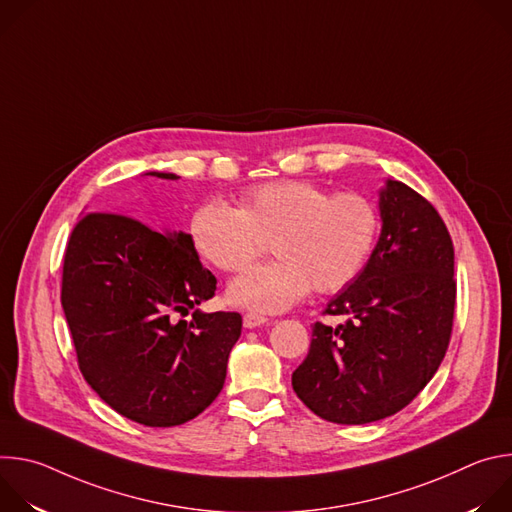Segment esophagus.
<instances>
[{"label": "esophagus", "instance_id": "34e87169", "mask_svg": "<svg viewBox=\"0 0 512 512\" xmlns=\"http://www.w3.org/2000/svg\"><path fill=\"white\" fill-rule=\"evenodd\" d=\"M267 322H269V320H267L265 316L257 314V312H247V314L243 316L245 328H257V326H263V324H267Z\"/></svg>", "mask_w": 512, "mask_h": 512}]
</instances>
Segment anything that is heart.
I'll list each match as a JSON object with an SVG mask.
<instances>
[{
  "label": "heart",
  "mask_w": 512,
  "mask_h": 512,
  "mask_svg": "<svg viewBox=\"0 0 512 512\" xmlns=\"http://www.w3.org/2000/svg\"><path fill=\"white\" fill-rule=\"evenodd\" d=\"M381 233V212L367 194L332 192L310 180L245 188L239 206L208 200L192 216L198 253L225 273L247 271L267 249L275 261L229 289V300L257 312H281L314 287L336 294L369 263Z\"/></svg>",
  "instance_id": "1"
}]
</instances>
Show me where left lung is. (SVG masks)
<instances>
[{
	"label": "left lung",
	"instance_id": "obj_1",
	"mask_svg": "<svg viewBox=\"0 0 512 512\" xmlns=\"http://www.w3.org/2000/svg\"><path fill=\"white\" fill-rule=\"evenodd\" d=\"M379 208L383 229L369 263L324 310L346 322H316L291 375L308 409L342 425L407 407L440 369L454 326V245L440 212L397 180H387Z\"/></svg>",
	"mask_w": 512,
	"mask_h": 512
}]
</instances>
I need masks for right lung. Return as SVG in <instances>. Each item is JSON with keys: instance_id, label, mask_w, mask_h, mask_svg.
<instances>
[{"instance_id": "obj_1", "label": "right lung", "mask_w": 512, "mask_h": 512, "mask_svg": "<svg viewBox=\"0 0 512 512\" xmlns=\"http://www.w3.org/2000/svg\"><path fill=\"white\" fill-rule=\"evenodd\" d=\"M214 291L190 235L115 212L81 216L64 249L60 302L85 381L141 425L174 427L200 415L225 385L243 326L237 312L196 310L182 320Z\"/></svg>"}]
</instances>
